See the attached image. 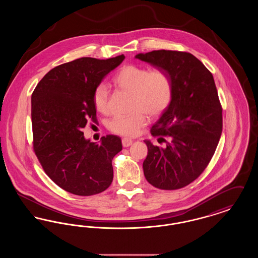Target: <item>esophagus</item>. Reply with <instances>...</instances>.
I'll list each match as a JSON object with an SVG mask.
<instances>
[{"instance_id":"esophagus-1","label":"esophagus","mask_w":258,"mask_h":258,"mask_svg":"<svg viewBox=\"0 0 258 258\" xmlns=\"http://www.w3.org/2000/svg\"><path fill=\"white\" fill-rule=\"evenodd\" d=\"M122 144H123V147H130L133 144V140L130 138H123Z\"/></svg>"}]
</instances>
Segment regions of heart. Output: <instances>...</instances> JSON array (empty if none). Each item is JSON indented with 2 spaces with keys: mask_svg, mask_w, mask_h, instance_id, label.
<instances>
[{
  "mask_svg": "<svg viewBox=\"0 0 258 258\" xmlns=\"http://www.w3.org/2000/svg\"><path fill=\"white\" fill-rule=\"evenodd\" d=\"M113 84L132 94L130 115H117L107 122V128L123 136H135L147 123L149 117L160 116L171 103L173 83L166 72L154 69L125 64L113 77ZM109 90L106 85L99 84L93 93V103L100 113L108 111Z\"/></svg>",
  "mask_w": 258,
  "mask_h": 258,
  "instance_id": "heart-1",
  "label": "heart"
}]
</instances>
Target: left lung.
Segmentation results:
<instances>
[{
    "label": "left lung",
    "instance_id": "left-lung-1",
    "mask_svg": "<svg viewBox=\"0 0 258 258\" xmlns=\"http://www.w3.org/2000/svg\"><path fill=\"white\" fill-rule=\"evenodd\" d=\"M135 57L166 72L173 83L171 103L150 131L166 145L144 141L145 178L160 189L182 188L205 170L221 138L222 108L214 77L188 52L155 50Z\"/></svg>",
    "mask_w": 258,
    "mask_h": 258
}]
</instances>
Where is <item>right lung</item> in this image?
<instances>
[{
	"label": "right lung",
	"mask_w": 258,
	"mask_h": 258,
	"mask_svg": "<svg viewBox=\"0 0 258 258\" xmlns=\"http://www.w3.org/2000/svg\"><path fill=\"white\" fill-rule=\"evenodd\" d=\"M124 59L84 57L52 69L32 95L33 146L50 179L62 189L81 197L104 191L113 180V158L122 151L117 135L90 142L82 132L91 119L95 88Z\"/></svg>",
	"instance_id": "add662e5"
}]
</instances>
